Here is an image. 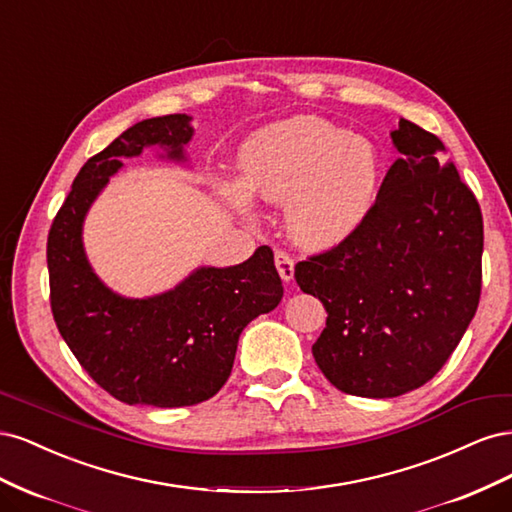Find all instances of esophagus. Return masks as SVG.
Returning <instances> with one entry per match:
<instances>
[{
    "instance_id": "obj_1",
    "label": "esophagus",
    "mask_w": 512,
    "mask_h": 512,
    "mask_svg": "<svg viewBox=\"0 0 512 512\" xmlns=\"http://www.w3.org/2000/svg\"><path fill=\"white\" fill-rule=\"evenodd\" d=\"M275 267L282 280L288 284L294 280V260L286 252H275Z\"/></svg>"
}]
</instances>
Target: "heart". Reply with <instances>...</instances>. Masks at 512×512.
Wrapping results in <instances>:
<instances>
[{
    "label": "heart",
    "mask_w": 512,
    "mask_h": 512,
    "mask_svg": "<svg viewBox=\"0 0 512 512\" xmlns=\"http://www.w3.org/2000/svg\"><path fill=\"white\" fill-rule=\"evenodd\" d=\"M241 179L218 192L243 218L252 198L286 207V228L305 250H331L359 230L374 209L382 158L363 136L318 117H294L254 132L239 149Z\"/></svg>",
    "instance_id": "b5f03b06"
}]
</instances>
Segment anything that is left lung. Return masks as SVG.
Here are the masks:
<instances>
[{"label": "left lung", "mask_w": 512, "mask_h": 512, "mask_svg": "<svg viewBox=\"0 0 512 512\" xmlns=\"http://www.w3.org/2000/svg\"><path fill=\"white\" fill-rule=\"evenodd\" d=\"M401 158L365 224L331 252L299 262L294 280L320 299L327 327L312 346L335 389L386 399L438 374L480 299L483 215L438 136L401 119Z\"/></svg>", "instance_id": "1"}]
</instances>
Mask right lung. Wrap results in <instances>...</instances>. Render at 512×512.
<instances>
[{
  "label": "right lung",
  "instance_id": "right-lung-1",
  "mask_svg": "<svg viewBox=\"0 0 512 512\" xmlns=\"http://www.w3.org/2000/svg\"><path fill=\"white\" fill-rule=\"evenodd\" d=\"M192 136L185 113L134 123L85 162L49 232L57 329L87 374L128 406L181 408L213 397L230 376L241 331L284 297L267 245L241 265L196 267L177 286L143 299L108 288L91 267L85 218L123 160L153 149L160 160L190 166Z\"/></svg>",
  "mask_w": 512,
  "mask_h": 512
}]
</instances>
